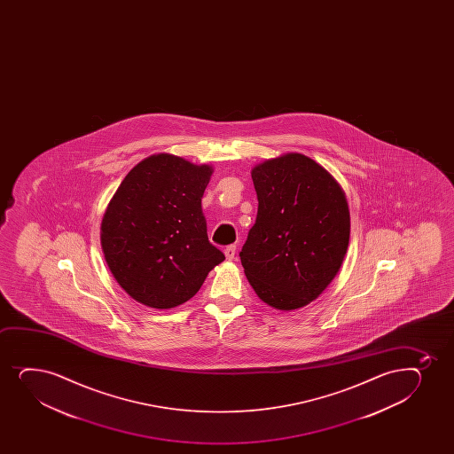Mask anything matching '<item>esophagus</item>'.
<instances>
[{
	"mask_svg": "<svg viewBox=\"0 0 454 454\" xmlns=\"http://www.w3.org/2000/svg\"><path fill=\"white\" fill-rule=\"evenodd\" d=\"M224 253H225V257H227V261H235L236 246L225 247Z\"/></svg>",
	"mask_w": 454,
	"mask_h": 454,
	"instance_id": "1",
	"label": "esophagus"
}]
</instances>
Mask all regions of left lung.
<instances>
[{
  "label": "left lung",
  "mask_w": 454,
  "mask_h": 454,
  "mask_svg": "<svg viewBox=\"0 0 454 454\" xmlns=\"http://www.w3.org/2000/svg\"><path fill=\"white\" fill-rule=\"evenodd\" d=\"M257 216L240 262L257 297L278 310L317 300L342 265L349 240L345 192L310 157L287 153L253 168Z\"/></svg>",
  "instance_id": "obj_1"
}]
</instances>
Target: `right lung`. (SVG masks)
Masks as SVG:
<instances>
[{
  "label": "right lung",
  "mask_w": 454,
  "mask_h": 454,
  "mask_svg": "<svg viewBox=\"0 0 454 454\" xmlns=\"http://www.w3.org/2000/svg\"><path fill=\"white\" fill-rule=\"evenodd\" d=\"M212 172L162 153L137 163L116 189L101 223V247L110 272L136 301L180 306L224 261L208 240L201 210Z\"/></svg>",
  "instance_id": "add662e5"
}]
</instances>
